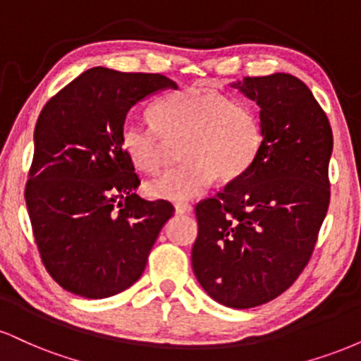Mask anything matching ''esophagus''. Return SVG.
<instances>
[{
  "instance_id": "34e87169",
  "label": "esophagus",
  "mask_w": 361,
  "mask_h": 361,
  "mask_svg": "<svg viewBox=\"0 0 361 361\" xmlns=\"http://www.w3.org/2000/svg\"><path fill=\"white\" fill-rule=\"evenodd\" d=\"M175 210H176V214H192V205H188V204H176L175 205Z\"/></svg>"
}]
</instances>
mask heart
<instances>
[{"label": "heart", "instance_id": "heart-1", "mask_svg": "<svg viewBox=\"0 0 361 361\" xmlns=\"http://www.w3.org/2000/svg\"><path fill=\"white\" fill-rule=\"evenodd\" d=\"M154 126L128 118L120 142L139 169L154 173L166 161V142L183 139L180 166L146 185L152 198L185 202L198 197L217 176L222 183L238 180L252 166L263 146L258 111L246 102L219 91L186 88L169 93L151 109Z\"/></svg>", "mask_w": 361, "mask_h": 361}]
</instances>
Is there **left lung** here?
<instances>
[{"label": "left lung", "mask_w": 361, "mask_h": 361, "mask_svg": "<svg viewBox=\"0 0 361 361\" xmlns=\"http://www.w3.org/2000/svg\"><path fill=\"white\" fill-rule=\"evenodd\" d=\"M233 88L258 103L263 146L241 178L195 207L192 267L215 302L251 309L283 293L309 263L329 207L333 130L292 74L247 76Z\"/></svg>", "instance_id": "8db88e82"}]
</instances>
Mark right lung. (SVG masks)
<instances>
[{
	"label": "right lung",
	"instance_id": "1",
	"mask_svg": "<svg viewBox=\"0 0 361 361\" xmlns=\"http://www.w3.org/2000/svg\"><path fill=\"white\" fill-rule=\"evenodd\" d=\"M166 88L178 86L163 74L93 68L40 111L25 200L44 267L74 295L105 299L134 285L175 214L135 193L120 142L128 110Z\"/></svg>",
	"mask_w": 361,
	"mask_h": 361
}]
</instances>
